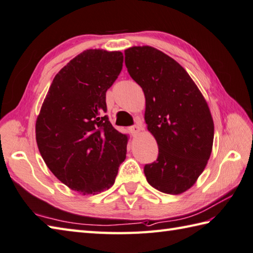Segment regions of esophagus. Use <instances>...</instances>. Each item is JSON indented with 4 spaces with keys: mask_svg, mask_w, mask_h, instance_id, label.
I'll return each instance as SVG.
<instances>
[{
    "mask_svg": "<svg viewBox=\"0 0 253 253\" xmlns=\"http://www.w3.org/2000/svg\"><path fill=\"white\" fill-rule=\"evenodd\" d=\"M141 129H142V127H141V124L140 123H137L136 125H133V126H131L129 128V130H130L132 136H137L138 133L141 131Z\"/></svg>",
    "mask_w": 253,
    "mask_h": 253,
    "instance_id": "esophagus-1",
    "label": "esophagus"
}]
</instances>
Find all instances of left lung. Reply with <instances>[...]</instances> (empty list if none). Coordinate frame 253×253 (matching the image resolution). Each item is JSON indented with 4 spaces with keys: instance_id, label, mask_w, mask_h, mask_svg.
Here are the masks:
<instances>
[{
    "instance_id": "obj_1",
    "label": "left lung",
    "mask_w": 253,
    "mask_h": 253,
    "mask_svg": "<svg viewBox=\"0 0 253 253\" xmlns=\"http://www.w3.org/2000/svg\"><path fill=\"white\" fill-rule=\"evenodd\" d=\"M125 64L145 93V121L159 148L157 160L143 168L147 181L166 194H181L211 157L214 122L209 105L184 68L156 48L126 49Z\"/></svg>"
}]
</instances>
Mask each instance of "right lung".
Listing matches in <instances>:
<instances>
[{
    "label": "right lung",
    "instance_id": "obj_1",
    "mask_svg": "<svg viewBox=\"0 0 253 253\" xmlns=\"http://www.w3.org/2000/svg\"><path fill=\"white\" fill-rule=\"evenodd\" d=\"M121 51L88 49L57 73L36 121L39 152L54 176L80 194H97L115 182L128 136L105 113L106 91L120 76Z\"/></svg>",
    "mask_w": 253,
    "mask_h": 253
}]
</instances>
